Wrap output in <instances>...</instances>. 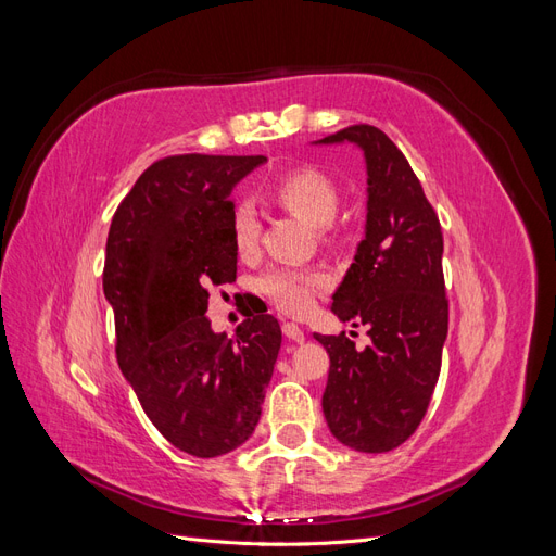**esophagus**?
Here are the masks:
<instances>
[{"label":"esophagus","mask_w":556,"mask_h":556,"mask_svg":"<svg viewBox=\"0 0 556 556\" xmlns=\"http://www.w3.org/2000/svg\"><path fill=\"white\" fill-rule=\"evenodd\" d=\"M282 333L288 336V339L294 341V343H304V341H306L304 329H301V327L294 325V323H285V325H282Z\"/></svg>","instance_id":"obj_1"}]
</instances>
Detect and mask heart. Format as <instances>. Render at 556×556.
<instances>
[{
  "mask_svg": "<svg viewBox=\"0 0 556 556\" xmlns=\"http://www.w3.org/2000/svg\"><path fill=\"white\" fill-rule=\"evenodd\" d=\"M274 197L319 231L329 229L336 208H339V190H336L333 180L323 172L311 169V166L282 174L274 185ZM260 233L262 223L255 204L239 201L231 213V239L241 257L255 255ZM329 285L331 280L327 274L299 266H274L257 280L260 292L290 315L308 313L315 304V296L327 292Z\"/></svg>",
  "mask_w": 556,
  "mask_h": 556,
  "instance_id": "b5f03b06",
  "label": "heart"
}]
</instances>
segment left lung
<instances>
[{
  "label": "left lung",
  "instance_id": "obj_1",
  "mask_svg": "<svg viewBox=\"0 0 556 556\" xmlns=\"http://www.w3.org/2000/svg\"><path fill=\"white\" fill-rule=\"evenodd\" d=\"M350 141L366 160V237L357 245L333 315L366 325L357 350L345 331L315 333L329 352L323 394L336 441L357 452H390L422 422L439 382L447 339L443 231L408 160L374 125H352L319 143Z\"/></svg>",
  "mask_w": 556,
  "mask_h": 556
}]
</instances>
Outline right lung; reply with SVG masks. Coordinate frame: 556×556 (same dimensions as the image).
I'll list each match as a JSON object with an SVG mask.
<instances>
[{
  "instance_id": "right-lung-1",
  "label": "right lung",
  "mask_w": 556,
  "mask_h": 556,
  "mask_svg": "<svg viewBox=\"0 0 556 556\" xmlns=\"http://www.w3.org/2000/svg\"><path fill=\"white\" fill-rule=\"evenodd\" d=\"M264 155L157 160L117 206L104 294L115 355L150 422L192 457H220L255 431L280 350L274 315L245 317L233 339L211 329L208 290L237 280L231 190Z\"/></svg>"
}]
</instances>
